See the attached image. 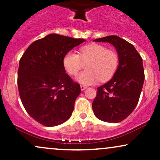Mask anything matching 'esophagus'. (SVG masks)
I'll return each mask as SVG.
<instances>
[{"mask_svg":"<svg viewBox=\"0 0 160 160\" xmlns=\"http://www.w3.org/2000/svg\"><path fill=\"white\" fill-rule=\"evenodd\" d=\"M80 87H81V90H82V91H84V90L87 88V86H84V85H81Z\"/></svg>","mask_w":160,"mask_h":160,"instance_id":"34e87169","label":"esophagus"}]
</instances>
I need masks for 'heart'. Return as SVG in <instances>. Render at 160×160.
Returning a JSON list of instances; mask_svg holds the SVG:
<instances>
[{
  "instance_id": "heart-1",
  "label": "heart",
  "mask_w": 160,
  "mask_h": 160,
  "mask_svg": "<svg viewBox=\"0 0 160 160\" xmlns=\"http://www.w3.org/2000/svg\"><path fill=\"white\" fill-rule=\"evenodd\" d=\"M88 61L86 65L87 70L80 72L76 77L77 82L84 85L95 84L99 80L106 82L111 79L119 63L115 52L108 50L102 45L93 43L82 47L79 54L73 51L67 52L63 57V65L70 76H76L83 67V63Z\"/></svg>"
}]
</instances>
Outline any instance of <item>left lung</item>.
<instances>
[{"label":"left lung","instance_id":"8db88e82","mask_svg":"<svg viewBox=\"0 0 160 160\" xmlns=\"http://www.w3.org/2000/svg\"><path fill=\"white\" fill-rule=\"evenodd\" d=\"M93 41L112 44L119 58V65L113 78L97 88L92 103L93 113L102 121L118 123L132 113L139 100L144 80L142 58L131 43L118 36H108Z\"/></svg>","mask_w":160,"mask_h":160}]
</instances>
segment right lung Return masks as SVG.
Returning <instances> with one entry per match:
<instances>
[{
  "label": "right lung",
  "instance_id": "add662e5",
  "mask_svg": "<svg viewBox=\"0 0 160 160\" xmlns=\"http://www.w3.org/2000/svg\"><path fill=\"white\" fill-rule=\"evenodd\" d=\"M85 41L59 34L37 39L26 49L18 69V93L31 117L46 127H54L72 115L81 93L63 65L67 52Z\"/></svg>",
  "mask_w": 160,
  "mask_h": 160
}]
</instances>
